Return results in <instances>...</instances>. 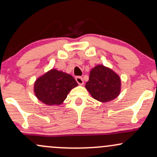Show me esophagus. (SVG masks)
<instances>
[{
    "mask_svg": "<svg viewBox=\"0 0 157 157\" xmlns=\"http://www.w3.org/2000/svg\"><path fill=\"white\" fill-rule=\"evenodd\" d=\"M75 80H76L77 82L79 85H82V84H83V80H82V77H76Z\"/></svg>",
    "mask_w": 157,
    "mask_h": 157,
    "instance_id": "34e87169",
    "label": "esophagus"
}]
</instances>
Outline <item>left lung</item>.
Returning a JSON list of instances; mask_svg holds the SVG:
<instances>
[{
	"instance_id": "1",
	"label": "left lung",
	"mask_w": 157,
	"mask_h": 157,
	"mask_svg": "<svg viewBox=\"0 0 157 157\" xmlns=\"http://www.w3.org/2000/svg\"><path fill=\"white\" fill-rule=\"evenodd\" d=\"M86 88L94 99L106 102L114 100L120 94L121 80L111 68L98 65L90 71Z\"/></svg>"
}]
</instances>
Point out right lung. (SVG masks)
Returning a JSON list of instances; mask_svg holds the SVG:
<instances>
[{
  "label": "right lung",
  "instance_id": "add662e5",
  "mask_svg": "<svg viewBox=\"0 0 157 157\" xmlns=\"http://www.w3.org/2000/svg\"><path fill=\"white\" fill-rule=\"evenodd\" d=\"M71 75L52 69L35 81L34 91L39 100L48 105H60L71 89L77 86Z\"/></svg>",
  "mask_w": 157,
  "mask_h": 157
}]
</instances>
